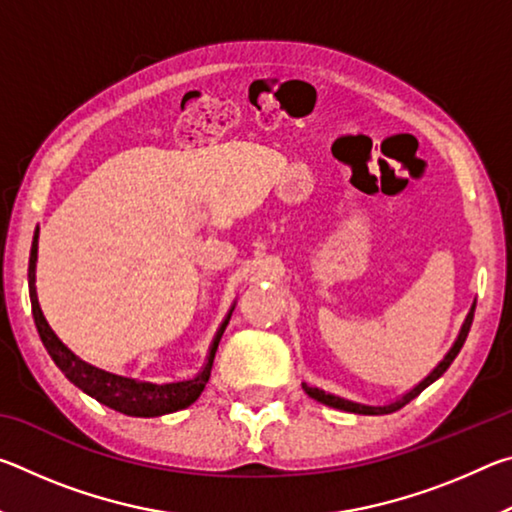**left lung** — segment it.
I'll list each match as a JSON object with an SVG mask.
<instances>
[{"mask_svg":"<svg viewBox=\"0 0 512 512\" xmlns=\"http://www.w3.org/2000/svg\"><path fill=\"white\" fill-rule=\"evenodd\" d=\"M474 307H476V305H472L470 314H467L465 323H463V327H461V334H458V339H456V343H454V348L447 352V357L438 363L436 370H433L427 379L420 381V384L415 386L413 391H409V393H406L404 397H400V400H395L393 404H386V406H366V404H354V402H350V400H341V397H336V395H329V393H325V391H320V388H314V386H309V384H302V388H305V393H307L309 397H314L316 402H320V404H327V406H332V409H341V411H350V413H361V415H384V413L400 411L402 406H406V404H409L411 400H415V397H418V395L424 391V388H427L429 384H433V381H436L440 375H443V372H445L449 366H452V361L456 359V354L461 352L463 343H465V339H467V332H470V327H472Z\"/></svg>","mask_w":512,"mask_h":512,"instance_id":"left-lung-1","label":"left lung"}]
</instances>
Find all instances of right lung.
<instances>
[{"instance_id":"obj_1","label":"right lung","mask_w":512,"mask_h":512,"mask_svg":"<svg viewBox=\"0 0 512 512\" xmlns=\"http://www.w3.org/2000/svg\"><path fill=\"white\" fill-rule=\"evenodd\" d=\"M36 259H38V230L33 237L31 257H29V293H31V309L33 318H36V327L42 343L49 352V357L54 359L56 366L65 372V377L81 388L83 393H88L94 400L110 406L124 415H135V418H155V415L173 413L185 409V406L194 404L198 395L203 393L207 381H210L212 363L219 341L228 327L230 316L223 320L216 339L212 343L210 357H207L205 368L198 372L194 379L189 381H176V384H146V381H135L128 377L112 375V372L99 370L90 366V363L81 361L74 352H69L63 343L58 341V336L51 332L45 316H42L38 296H36Z\"/></svg>"}]
</instances>
